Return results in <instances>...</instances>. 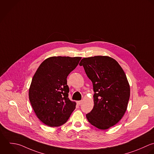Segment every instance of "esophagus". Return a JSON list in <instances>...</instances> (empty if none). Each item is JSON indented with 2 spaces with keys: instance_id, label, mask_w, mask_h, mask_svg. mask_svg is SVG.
<instances>
[{
  "instance_id": "obj_1",
  "label": "esophagus",
  "mask_w": 154,
  "mask_h": 154,
  "mask_svg": "<svg viewBox=\"0 0 154 154\" xmlns=\"http://www.w3.org/2000/svg\"><path fill=\"white\" fill-rule=\"evenodd\" d=\"M82 103H83V101H77V104L78 105H80L81 104H82Z\"/></svg>"
}]
</instances>
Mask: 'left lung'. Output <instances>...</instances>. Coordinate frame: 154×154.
<instances>
[{
  "mask_svg": "<svg viewBox=\"0 0 154 154\" xmlns=\"http://www.w3.org/2000/svg\"><path fill=\"white\" fill-rule=\"evenodd\" d=\"M83 66L92 81L94 106L86 114L89 122L100 130L116 125L124 115L130 96L127 76L114 59L97 56L82 59Z\"/></svg>",
  "mask_w": 154,
  "mask_h": 154,
  "instance_id": "left-lung-1",
  "label": "left lung"
}]
</instances>
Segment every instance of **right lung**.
<instances>
[{
	"label": "right lung",
	"mask_w": 154,
	"mask_h": 154,
	"mask_svg": "<svg viewBox=\"0 0 154 154\" xmlns=\"http://www.w3.org/2000/svg\"><path fill=\"white\" fill-rule=\"evenodd\" d=\"M81 57L53 56L44 60L32 80L29 98L38 118L49 127L66 122L76 103L68 98L67 77L78 65Z\"/></svg>",
	"instance_id": "add662e5"
}]
</instances>
